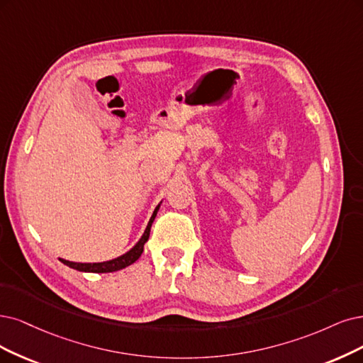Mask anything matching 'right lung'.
<instances>
[{
  "label": "right lung",
  "instance_id": "right-lung-1",
  "mask_svg": "<svg viewBox=\"0 0 363 363\" xmlns=\"http://www.w3.org/2000/svg\"><path fill=\"white\" fill-rule=\"evenodd\" d=\"M160 209V205L155 208V211L152 212V217L150 220V223H147L146 229L142 235V238L139 239V242L134 245L130 251H127L125 254H123V256H119L113 260H109V262H101V263H77V262H69V260H64V259H60V262H62L64 264H67L69 267H72V269H76V271H80V272H97V274H106V272H115V271H119V269H124V267L133 264L134 262H136L143 252V245L146 244L147 238H150V232H151V225L157 217V212Z\"/></svg>",
  "mask_w": 363,
  "mask_h": 363
}]
</instances>
